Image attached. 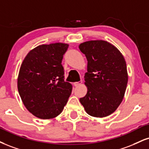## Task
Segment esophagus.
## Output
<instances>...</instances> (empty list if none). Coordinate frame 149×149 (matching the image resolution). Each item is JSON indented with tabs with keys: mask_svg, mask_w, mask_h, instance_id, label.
I'll use <instances>...</instances> for the list:
<instances>
[{
	"mask_svg": "<svg viewBox=\"0 0 149 149\" xmlns=\"http://www.w3.org/2000/svg\"><path fill=\"white\" fill-rule=\"evenodd\" d=\"M82 80H80V81H79V82H73V85L74 86H78V85H80V84H82Z\"/></svg>",
	"mask_w": 149,
	"mask_h": 149,
	"instance_id": "obj_1",
	"label": "esophagus"
}]
</instances>
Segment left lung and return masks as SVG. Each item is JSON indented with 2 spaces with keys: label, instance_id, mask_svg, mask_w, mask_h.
I'll use <instances>...</instances> for the list:
<instances>
[{
  "label": "left lung",
  "instance_id": "left-lung-1",
  "mask_svg": "<svg viewBox=\"0 0 149 149\" xmlns=\"http://www.w3.org/2000/svg\"><path fill=\"white\" fill-rule=\"evenodd\" d=\"M87 60L85 74L87 94L80 101L87 113L105 117L115 111L122 101L128 83L124 57L109 42L89 41L80 44Z\"/></svg>",
  "mask_w": 149,
  "mask_h": 149
}]
</instances>
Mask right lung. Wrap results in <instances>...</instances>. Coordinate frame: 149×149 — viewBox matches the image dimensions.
<instances>
[{
	"label": "right lung",
	"instance_id": "obj_1",
	"mask_svg": "<svg viewBox=\"0 0 149 149\" xmlns=\"http://www.w3.org/2000/svg\"><path fill=\"white\" fill-rule=\"evenodd\" d=\"M68 47L62 43L40 45L28 53L21 66L18 91L27 110L39 119L58 116L71 94L62 64Z\"/></svg>",
	"mask_w": 149,
	"mask_h": 149
}]
</instances>
